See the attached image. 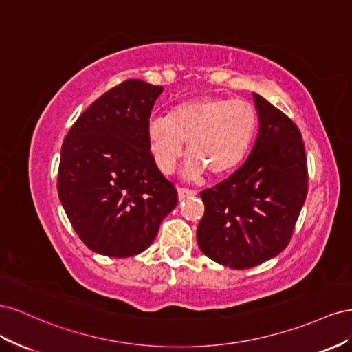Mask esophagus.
I'll use <instances>...</instances> for the list:
<instances>
[{
  "label": "esophagus",
  "instance_id": "34e87169",
  "mask_svg": "<svg viewBox=\"0 0 352 352\" xmlns=\"http://www.w3.org/2000/svg\"><path fill=\"white\" fill-rule=\"evenodd\" d=\"M196 190H192V188H186V187H178V197L179 200H183L188 196H196Z\"/></svg>",
  "mask_w": 352,
  "mask_h": 352
}]
</instances>
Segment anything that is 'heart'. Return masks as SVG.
<instances>
[{"label":"heart","instance_id":"1","mask_svg":"<svg viewBox=\"0 0 352 352\" xmlns=\"http://www.w3.org/2000/svg\"><path fill=\"white\" fill-rule=\"evenodd\" d=\"M258 129L256 109L245 100L197 97L184 100L166 118L148 122V148L165 174L174 169L187 142V177L232 174L243 162Z\"/></svg>","mask_w":352,"mask_h":352}]
</instances>
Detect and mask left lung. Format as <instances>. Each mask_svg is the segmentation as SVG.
I'll list each match as a JSON object with an SVG mask.
<instances>
[{"label":"left lung","mask_w":352,"mask_h":352,"mask_svg":"<svg viewBox=\"0 0 352 352\" xmlns=\"http://www.w3.org/2000/svg\"><path fill=\"white\" fill-rule=\"evenodd\" d=\"M259 134L246 162L200 192L197 243L215 263L252 268L289 245L308 193L302 135L282 110L255 94Z\"/></svg>","instance_id":"left-lung-1"}]
</instances>
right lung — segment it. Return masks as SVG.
<instances>
[{"label":"right lung","instance_id":"add662e5","mask_svg":"<svg viewBox=\"0 0 352 352\" xmlns=\"http://www.w3.org/2000/svg\"><path fill=\"white\" fill-rule=\"evenodd\" d=\"M162 89L126 79L98 97L65 137L58 197L79 239L97 254L143 252L178 204L177 188L159 170L147 140Z\"/></svg>","mask_w":352,"mask_h":352}]
</instances>
